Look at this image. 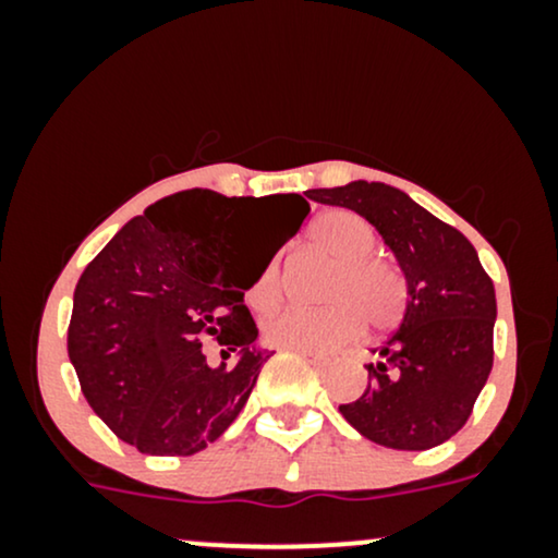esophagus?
I'll list each match as a JSON object with an SVG mask.
<instances>
[{
    "instance_id": "esophagus-1",
    "label": "esophagus",
    "mask_w": 558,
    "mask_h": 558,
    "mask_svg": "<svg viewBox=\"0 0 558 558\" xmlns=\"http://www.w3.org/2000/svg\"><path fill=\"white\" fill-rule=\"evenodd\" d=\"M296 354L304 356V360H310L312 364H328V356L315 354V351H296Z\"/></svg>"
}]
</instances>
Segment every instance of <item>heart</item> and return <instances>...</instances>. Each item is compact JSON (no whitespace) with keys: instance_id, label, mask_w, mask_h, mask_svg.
Segmentation results:
<instances>
[{"instance_id":"heart-1","label":"heart","mask_w":558,"mask_h":558,"mask_svg":"<svg viewBox=\"0 0 558 558\" xmlns=\"http://www.w3.org/2000/svg\"><path fill=\"white\" fill-rule=\"evenodd\" d=\"M310 241L332 262L319 310L272 312L262 332L272 345L293 351H330L360 336L362 317L369 328H390L407 306V280L386 259L375 257L377 233L349 209H330L310 226ZM254 310H270L280 301V257L267 262L246 293Z\"/></svg>"}]
</instances>
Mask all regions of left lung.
Masks as SVG:
<instances>
[{"mask_svg":"<svg viewBox=\"0 0 558 558\" xmlns=\"http://www.w3.org/2000/svg\"><path fill=\"white\" fill-rule=\"evenodd\" d=\"M306 196L364 217L407 280L399 328L367 364L373 386L338 412L373 444H446L470 420L493 367L496 291L475 246L393 185L351 181Z\"/></svg>","mask_w":558,"mask_h":558,"instance_id":"8db88e82","label":"left lung"}]
</instances>
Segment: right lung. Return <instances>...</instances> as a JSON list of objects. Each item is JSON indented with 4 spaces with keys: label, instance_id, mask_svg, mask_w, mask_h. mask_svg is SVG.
<instances>
[{
    "label": "right lung",
    "instance_id": "obj_1",
    "mask_svg": "<svg viewBox=\"0 0 558 558\" xmlns=\"http://www.w3.org/2000/svg\"><path fill=\"white\" fill-rule=\"evenodd\" d=\"M293 207L286 239L233 278L235 226L252 198L183 191L114 233L73 293L68 356L88 407L149 457H191L239 417L262 364L257 325L243 304L278 248L299 233L310 202ZM223 345L213 363L201 341Z\"/></svg>",
    "mask_w": 558,
    "mask_h": 558
}]
</instances>
